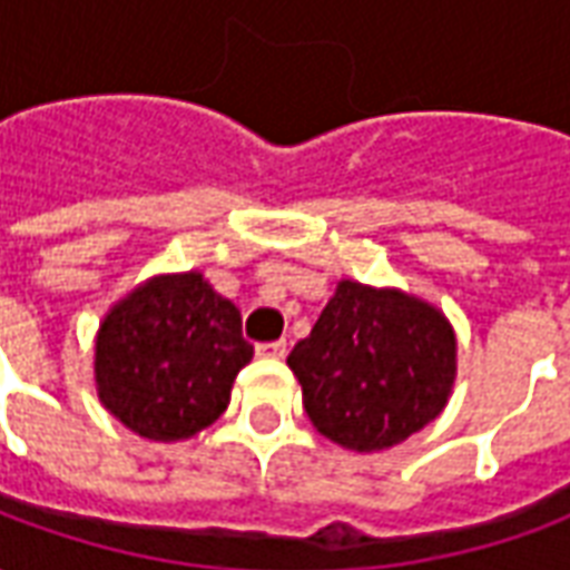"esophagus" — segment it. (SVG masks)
I'll use <instances>...</instances> for the list:
<instances>
[{"mask_svg": "<svg viewBox=\"0 0 570 570\" xmlns=\"http://www.w3.org/2000/svg\"><path fill=\"white\" fill-rule=\"evenodd\" d=\"M256 357L284 360L286 357V342H265V345H256Z\"/></svg>", "mask_w": 570, "mask_h": 570, "instance_id": "esophagus-1", "label": "esophagus"}]
</instances>
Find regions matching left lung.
<instances>
[{
    "instance_id": "left-lung-1",
    "label": "left lung",
    "mask_w": 570,
    "mask_h": 570,
    "mask_svg": "<svg viewBox=\"0 0 570 570\" xmlns=\"http://www.w3.org/2000/svg\"><path fill=\"white\" fill-rule=\"evenodd\" d=\"M286 366L326 440L384 452L440 419L458 375V338L424 298L345 277Z\"/></svg>"
}]
</instances>
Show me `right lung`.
Returning a JSON list of instances; mask_svg holds the SVG:
<instances>
[{"label": "right lung", "instance_id": "add662e5", "mask_svg": "<svg viewBox=\"0 0 570 570\" xmlns=\"http://www.w3.org/2000/svg\"><path fill=\"white\" fill-rule=\"evenodd\" d=\"M253 360L240 311L200 272L155 274L118 298L94 338V384L109 415L151 442L210 428Z\"/></svg>", "mask_w": 570, "mask_h": 570}]
</instances>
